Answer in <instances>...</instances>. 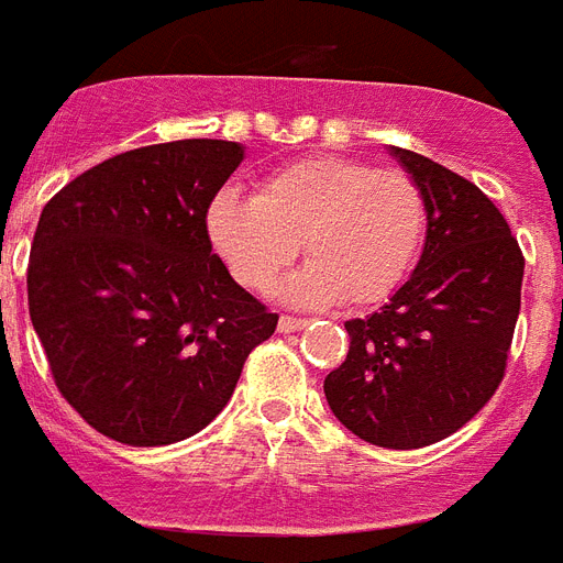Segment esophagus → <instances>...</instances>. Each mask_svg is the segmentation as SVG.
<instances>
[{"instance_id": "obj_1", "label": "esophagus", "mask_w": 563, "mask_h": 563, "mask_svg": "<svg viewBox=\"0 0 563 563\" xmlns=\"http://www.w3.org/2000/svg\"><path fill=\"white\" fill-rule=\"evenodd\" d=\"M306 327V321H300V318H291V314H283L280 321H277V329H280V332H286V335H289V332H297V329H303Z\"/></svg>"}]
</instances>
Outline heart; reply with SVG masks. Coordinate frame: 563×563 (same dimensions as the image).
<instances>
[{
  "label": "heart",
  "mask_w": 563,
  "mask_h": 563,
  "mask_svg": "<svg viewBox=\"0 0 563 563\" xmlns=\"http://www.w3.org/2000/svg\"><path fill=\"white\" fill-rule=\"evenodd\" d=\"M424 231L428 202L408 173L341 155L291 162L268 173L257 196L222 190L208 208L210 242L245 289H268L303 249L309 263L280 289L300 306L387 300L413 268Z\"/></svg>",
  "instance_id": "heart-1"
}]
</instances>
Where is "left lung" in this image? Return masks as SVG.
<instances>
[{
    "instance_id": "left-lung-1",
    "label": "left lung",
    "mask_w": 563,
    "mask_h": 563,
    "mask_svg": "<svg viewBox=\"0 0 563 563\" xmlns=\"http://www.w3.org/2000/svg\"><path fill=\"white\" fill-rule=\"evenodd\" d=\"M387 153L428 202L422 257L378 312L344 323L350 353L323 393L346 431L408 451L460 431L504 382L523 254L468 178L410 150Z\"/></svg>"
}]
</instances>
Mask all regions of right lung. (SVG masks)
<instances>
[{"label": "right lung", "instance_id": "1", "mask_svg": "<svg viewBox=\"0 0 563 563\" xmlns=\"http://www.w3.org/2000/svg\"><path fill=\"white\" fill-rule=\"evenodd\" d=\"M242 158L217 139L130 150L40 213L31 323L59 393L109 440L153 448L202 431L277 327L210 249L208 208Z\"/></svg>", "mask_w": 563, "mask_h": 563}]
</instances>
